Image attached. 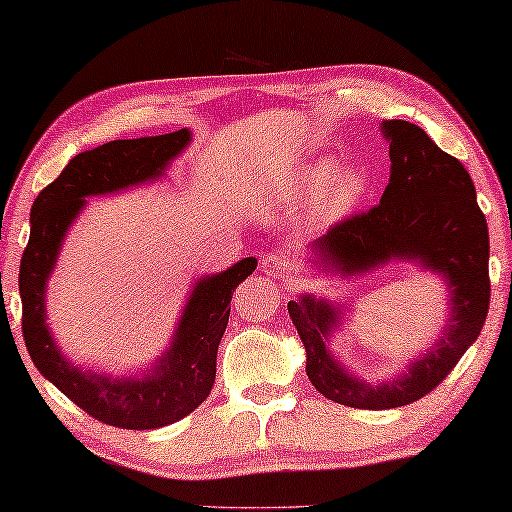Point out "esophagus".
<instances>
[{"instance_id":"34e87169","label":"esophagus","mask_w":512,"mask_h":512,"mask_svg":"<svg viewBox=\"0 0 512 512\" xmlns=\"http://www.w3.org/2000/svg\"><path fill=\"white\" fill-rule=\"evenodd\" d=\"M286 258L279 256V254H267L263 261H261V270L267 274V276H283L286 274Z\"/></svg>"}]
</instances>
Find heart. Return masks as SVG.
<instances>
[{
	"label": "heart",
	"mask_w": 512,
	"mask_h": 512,
	"mask_svg": "<svg viewBox=\"0 0 512 512\" xmlns=\"http://www.w3.org/2000/svg\"><path fill=\"white\" fill-rule=\"evenodd\" d=\"M333 170L335 165L331 161L311 165L297 183L301 195H315L317 190L327 186L320 201H317V211L326 220L347 215L363 199L367 190V174L360 167H345V170L335 174Z\"/></svg>",
	"instance_id": "1"
}]
</instances>
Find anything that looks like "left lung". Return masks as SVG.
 Listing matches in <instances>:
<instances>
[{"instance_id":"obj_1","label":"left lung","mask_w":512,"mask_h":512,"mask_svg":"<svg viewBox=\"0 0 512 512\" xmlns=\"http://www.w3.org/2000/svg\"><path fill=\"white\" fill-rule=\"evenodd\" d=\"M390 142V181L370 211L338 222L313 242L324 267L360 274L392 258L417 261L447 279L451 317L431 351L395 381L370 385L331 356L329 335L340 313L326 299L288 301L292 324L306 347V374L335 404L385 410L413 404L447 379L460 356L479 338L490 306V238L476 190L458 158L435 145L424 129L383 120Z\"/></svg>"}]
</instances>
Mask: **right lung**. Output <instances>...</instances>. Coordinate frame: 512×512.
<instances>
[{
	"instance_id": "right-lung-1",
	"label": "right lung",
	"mask_w": 512,
	"mask_h": 512,
	"mask_svg": "<svg viewBox=\"0 0 512 512\" xmlns=\"http://www.w3.org/2000/svg\"><path fill=\"white\" fill-rule=\"evenodd\" d=\"M190 142V131L113 140L77 154L40 190L31 206V233L20 261L22 335L38 372L90 417L117 429H158L183 420L208 397L215 383L217 347L229 324L231 297L256 270V258H242L220 274L195 283L172 335V345L145 376L95 374L72 365L49 333L45 292L58 251L74 217L90 195H108L161 177Z\"/></svg>"
}]
</instances>
